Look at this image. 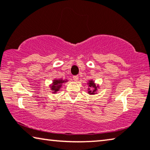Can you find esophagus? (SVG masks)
Returning a JSON list of instances; mask_svg holds the SVG:
<instances>
[{
  "label": "esophagus",
  "mask_w": 150,
  "mask_h": 150,
  "mask_svg": "<svg viewBox=\"0 0 150 150\" xmlns=\"http://www.w3.org/2000/svg\"><path fill=\"white\" fill-rule=\"evenodd\" d=\"M73 80H74V81H77L78 80V76H73Z\"/></svg>",
  "instance_id": "34e87169"
}]
</instances>
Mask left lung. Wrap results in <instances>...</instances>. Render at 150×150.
Wrapping results in <instances>:
<instances>
[{"instance_id":"obj_1","label":"left lung","mask_w":150,"mask_h":150,"mask_svg":"<svg viewBox=\"0 0 150 150\" xmlns=\"http://www.w3.org/2000/svg\"><path fill=\"white\" fill-rule=\"evenodd\" d=\"M87 84H88V94H92V95H93V94H96V91H97V89L99 88V86H96L94 80H89L88 82L87 83Z\"/></svg>"}]
</instances>
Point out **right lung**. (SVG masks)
Listing matches in <instances>:
<instances>
[{
  "instance_id": "right-lung-1",
  "label": "right lung",
  "mask_w": 150,
  "mask_h": 150,
  "mask_svg": "<svg viewBox=\"0 0 150 150\" xmlns=\"http://www.w3.org/2000/svg\"><path fill=\"white\" fill-rule=\"evenodd\" d=\"M68 80H63L62 78H59V79H55L53 80V82L50 85V89L52 91V93L54 94H56L57 93V91H59L61 88L63 83H65L68 82Z\"/></svg>"
}]
</instances>
